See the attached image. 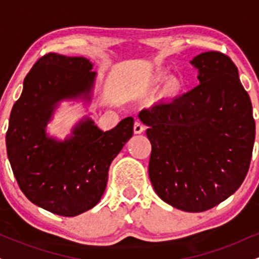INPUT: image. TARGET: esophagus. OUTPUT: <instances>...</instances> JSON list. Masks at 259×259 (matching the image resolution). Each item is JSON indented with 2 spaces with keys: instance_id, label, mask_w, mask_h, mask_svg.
<instances>
[{
  "instance_id": "esophagus-1",
  "label": "esophagus",
  "mask_w": 259,
  "mask_h": 259,
  "mask_svg": "<svg viewBox=\"0 0 259 259\" xmlns=\"http://www.w3.org/2000/svg\"><path fill=\"white\" fill-rule=\"evenodd\" d=\"M145 130V126L142 125V123H140V121H135V124H134V133L135 134H142Z\"/></svg>"
}]
</instances>
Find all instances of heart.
<instances>
[{"mask_svg": "<svg viewBox=\"0 0 259 259\" xmlns=\"http://www.w3.org/2000/svg\"><path fill=\"white\" fill-rule=\"evenodd\" d=\"M164 79H165L164 74H159V75H157V78H156L157 81H162V80H164Z\"/></svg>", "mask_w": 259, "mask_h": 259, "instance_id": "heart-1", "label": "heart"}]
</instances>
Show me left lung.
<instances>
[{"label":"left lung","instance_id":"1","mask_svg":"<svg viewBox=\"0 0 259 259\" xmlns=\"http://www.w3.org/2000/svg\"><path fill=\"white\" fill-rule=\"evenodd\" d=\"M196 88L139 113L152 145L148 175L165 203L203 212L241 186L251 162L255 124L236 65L221 52L190 62Z\"/></svg>","mask_w":259,"mask_h":259}]
</instances>
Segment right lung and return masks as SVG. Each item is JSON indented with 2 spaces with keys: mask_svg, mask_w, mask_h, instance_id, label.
<instances>
[{
  "mask_svg": "<svg viewBox=\"0 0 259 259\" xmlns=\"http://www.w3.org/2000/svg\"><path fill=\"white\" fill-rule=\"evenodd\" d=\"M92 67L85 57L45 55L25 76L11 112L6 146L18 185L29 201L58 215H79L99 203L109 165L134 133L132 117L108 132L84 117L67 139L47 134L62 101L91 102Z\"/></svg>",
  "mask_w": 259,
  "mask_h": 259,
  "instance_id": "add662e5",
  "label": "right lung"
}]
</instances>
